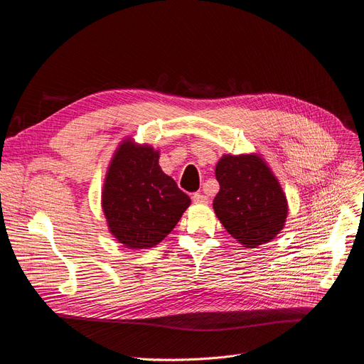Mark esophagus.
Segmentation results:
<instances>
[{
    "instance_id": "esophagus-1",
    "label": "esophagus",
    "mask_w": 364,
    "mask_h": 364,
    "mask_svg": "<svg viewBox=\"0 0 364 364\" xmlns=\"http://www.w3.org/2000/svg\"><path fill=\"white\" fill-rule=\"evenodd\" d=\"M192 201H194L196 204H207L208 203V198L203 194H200V192H197V194L192 196Z\"/></svg>"
}]
</instances>
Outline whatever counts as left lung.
<instances>
[{
  "label": "left lung",
  "instance_id": "8db88e82",
  "mask_svg": "<svg viewBox=\"0 0 364 364\" xmlns=\"http://www.w3.org/2000/svg\"><path fill=\"white\" fill-rule=\"evenodd\" d=\"M220 191L213 208L242 247L270 242L285 226L288 200L269 164L257 153L225 154L216 164Z\"/></svg>",
  "mask_w": 364,
  "mask_h": 364
}]
</instances>
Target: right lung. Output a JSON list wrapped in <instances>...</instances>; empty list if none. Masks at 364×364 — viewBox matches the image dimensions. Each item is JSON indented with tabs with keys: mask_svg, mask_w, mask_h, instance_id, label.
I'll use <instances>...</instances> for the list:
<instances>
[{
	"mask_svg": "<svg viewBox=\"0 0 364 364\" xmlns=\"http://www.w3.org/2000/svg\"><path fill=\"white\" fill-rule=\"evenodd\" d=\"M159 159V149L126 136L107 167L101 207L109 232L126 248L156 247L191 205V198L163 172Z\"/></svg>",
	"mask_w": 364,
	"mask_h": 364,
	"instance_id": "add662e5",
	"label": "right lung"
}]
</instances>
